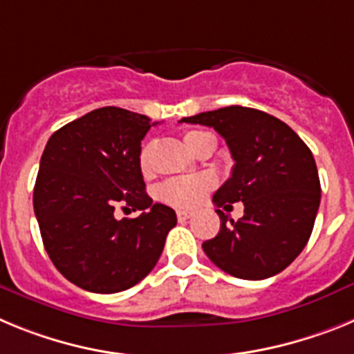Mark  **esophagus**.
<instances>
[{
	"mask_svg": "<svg viewBox=\"0 0 354 354\" xmlns=\"http://www.w3.org/2000/svg\"><path fill=\"white\" fill-rule=\"evenodd\" d=\"M192 216H193L192 211H183V209H179V211H177V220H179V221L189 220Z\"/></svg>",
	"mask_w": 354,
	"mask_h": 354,
	"instance_id": "esophagus-1",
	"label": "esophagus"
}]
</instances>
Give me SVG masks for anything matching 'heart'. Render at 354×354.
Wrapping results in <instances>:
<instances>
[{
	"label": "heart",
	"mask_w": 354,
	"mask_h": 354,
	"mask_svg": "<svg viewBox=\"0 0 354 354\" xmlns=\"http://www.w3.org/2000/svg\"><path fill=\"white\" fill-rule=\"evenodd\" d=\"M207 134L209 133H204V131H187L184 134V143L187 145V149L193 150L198 140H202ZM138 162L143 174L150 170V145H143V149L140 150ZM212 186H214V179L211 175L205 174L175 177V179L161 184L158 196L165 204H170L174 207H195L205 198V195L211 192Z\"/></svg>",
	"instance_id": "heart-1"
}]
</instances>
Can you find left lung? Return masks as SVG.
<instances>
[{
	"instance_id": "left-lung-1",
	"label": "left lung",
	"mask_w": 354,
	"mask_h": 354,
	"mask_svg": "<svg viewBox=\"0 0 354 354\" xmlns=\"http://www.w3.org/2000/svg\"><path fill=\"white\" fill-rule=\"evenodd\" d=\"M221 134L232 154L230 179L214 193L216 207L245 204L241 220L216 209L221 227L205 255L225 273L264 280L280 273L310 239L321 183L310 149L286 122L261 109L227 106L183 118Z\"/></svg>"
}]
</instances>
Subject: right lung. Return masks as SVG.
<instances>
[{
    "mask_svg": "<svg viewBox=\"0 0 354 354\" xmlns=\"http://www.w3.org/2000/svg\"><path fill=\"white\" fill-rule=\"evenodd\" d=\"M150 118L127 109H93L53 133L40 158L33 209L44 248L68 282L113 294L142 282L177 223L174 209L145 193L140 150ZM138 208L117 221L114 207Z\"/></svg>",
    "mask_w": 354,
    "mask_h": 354,
    "instance_id": "obj_1",
    "label": "right lung"
}]
</instances>
